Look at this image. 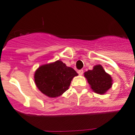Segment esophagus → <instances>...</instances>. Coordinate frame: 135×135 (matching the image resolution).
Wrapping results in <instances>:
<instances>
[{
	"label": "esophagus",
	"instance_id": "obj_1",
	"mask_svg": "<svg viewBox=\"0 0 135 135\" xmlns=\"http://www.w3.org/2000/svg\"><path fill=\"white\" fill-rule=\"evenodd\" d=\"M78 74H79V75H82V74H83V73H84L83 70H78Z\"/></svg>",
	"mask_w": 135,
	"mask_h": 135
}]
</instances>
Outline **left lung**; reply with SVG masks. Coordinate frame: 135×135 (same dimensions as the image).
<instances>
[{
	"label": "left lung",
	"mask_w": 135,
	"mask_h": 135,
	"mask_svg": "<svg viewBox=\"0 0 135 135\" xmlns=\"http://www.w3.org/2000/svg\"><path fill=\"white\" fill-rule=\"evenodd\" d=\"M84 76L87 78L91 88L97 94H104L112 87V77L99 65L94 66L93 70L86 72Z\"/></svg>",
	"instance_id": "8db88e82"
}]
</instances>
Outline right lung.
I'll use <instances>...</instances> for the list:
<instances>
[{"label":"right lung","instance_id":"1","mask_svg":"<svg viewBox=\"0 0 135 135\" xmlns=\"http://www.w3.org/2000/svg\"><path fill=\"white\" fill-rule=\"evenodd\" d=\"M78 75L76 72L68 67L61 61L39 67L34 75L35 82L39 90L50 98L62 95L70 84L72 80Z\"/></svg>","mask_w":135,"mask_h":135}]
</instances>
